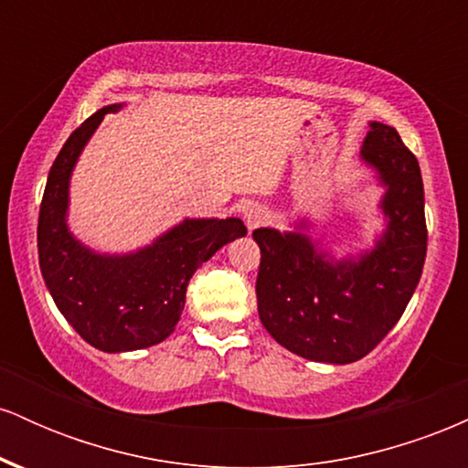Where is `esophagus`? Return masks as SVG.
Listing matches in <instances>:
<instances>
[{
    "label": "esophagus",
    "mask_w": 468,
    "mask_h": 468,
    "mask_svg": "<svg viewBox=\"0 0 468 468\" xmlns=\"http://www.w3.org/2000/svg\"><path fill=\"white\" fill-rule=\"evenodd\" d=\"M266 219H268V211L264 207H260V204H252V207L246 208L244 222H246V227H249V230L266 224Z\"/></svg>",
    "instance_id": "1"
}]
</instances>
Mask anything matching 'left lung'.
I'll list each match as a JSON object with an SVG mask.
<instances>
[{"label": "left lung", "mask_w": 468, "mask_h": 468, "mask_svg": "<svg viewBox=\"0 0 468 468\" xmlns=\"http://www.w3.org/2000/svg\"><path fill=\"white\" fill-rule=\"evenodd\" d=\"M361 163L383 186L385 229L372 249L336 257L313 239L308 218L292 230L255 229L261 250L257 313L279 346L316 363L347 365L388 336L420 282L427 255L424 189L399 132L372 121Z\"/></svg>", "instance_id": "obj_1"}]
</instances>
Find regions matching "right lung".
<instances>
[{"instance_id": "obj_1", "label": "right lung", "mask_w": 468, "mask_h": 468, "mask_svg": "<svg viewBox=\"0 0 468 468\" xmlns=\"http://www.w3.org/2000/svg\"><path fill=\"white\" fill-rule=\"evenodd\" d=\"M92 114L58 152L39 208L37 246L41 275L58 313L101 352H132L165 341L185 310L193 272L229 241L244 238L239 218H185L152 244L132 252H99L69 230V180L105 114Z\"/></svg>"}]
</instances>
